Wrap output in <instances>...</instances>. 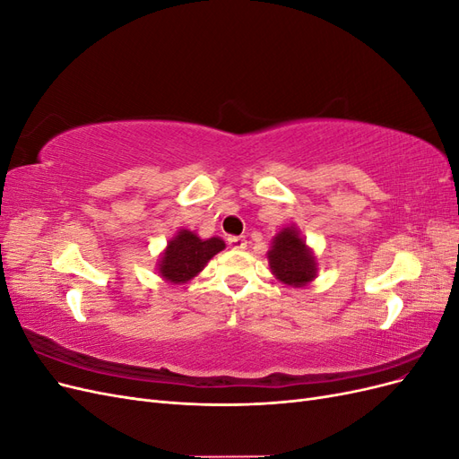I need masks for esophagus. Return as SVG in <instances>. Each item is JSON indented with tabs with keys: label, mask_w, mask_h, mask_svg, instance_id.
<instances>
[{
	"label": "esophagus",
	"mask_w": 459,
	"mask_h": 459,
	"mask_svg": "<svg viewBox=\"0 0 459 459\" xmlns=\"http://www.w3.org/2000/svg\"><path fill=\"white\" fill-rule=\"evenodd\" d=\"M228 243H230L231 248H235V251H243V248L247 247L245 238H238V235H233V238H228Z\"/></svg>",
	"instance_id": "esophagus-1"
}]
</instances>
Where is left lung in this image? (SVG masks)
<instances>
[{"mask_svg": "<svg viewBox=\"0 0 459 459\" xmlns=\"http://www.w3.org/2000/svg\"><path fill=\"white\" fill-rule=\"evenodd\" d=\"M268 262L277 280L290 287L308 285L317 272L316 256L295 226L283 228L275 235Z\"/></svg>", "mask_w": 459, "mask_h": 459, "instance_id": "left-lung-1", "label": "left lung"}]
</instances>
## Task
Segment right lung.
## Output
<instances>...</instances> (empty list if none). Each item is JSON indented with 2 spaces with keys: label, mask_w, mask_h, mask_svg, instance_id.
<instances>
[{
  "label": "right lung",
  "mask_w": 459,
  "mask_h": 459,
  "mask_svg": "<svg viewBox=\"0 0 459 459\" xmlns=\"http://www.w3.org/2000/svg\"><path fill=\"white\" fill-rule=\"evenodd\" d=\"M226 243L220 238L201 239L197 233L189 230H179L169 241V247L159 260V273L162 280L170 283H187L193 280L220 251H224Z\"/></svg>",
  "instance_id": "right-lung-1"
}]
</instances>
